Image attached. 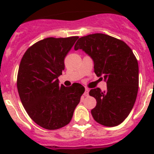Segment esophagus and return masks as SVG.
I'll list each match as a JSON object with an SVG mask.
<instances>
[{"mask_svg":"<svg viewBox=\"0 0 154 154\" xmlns=\"http://www.w3.org/2000/svg\"><path fill=\"white\" fill-rule=\"evenodd\" d=\"M89 89H88V88H85V93H84V96L85 97L89 96Z\"/></svg>","mask_w":154,"mask_h":154,"instance_id":"34e87169","label":"esophagus"}]
</instances>
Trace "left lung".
<instances>
[{
	"label": "left lung",
	"mask_w": 154,
	"mask_h": 154,
	"mask_svg": "<svg viewBox=\"0 0 154 154\" xmlns=\"http://www.w3.org/2000/svg\"><path fill=\"white\" fill-rule=\"evenodd\" d=\"M74 49H82L93 59L94 72L104 78L107 89H92L96 99L94 119L105 126H117L128 117L136 101L139 84L138 63L124 42L103 33L79 38Z\"/></svg>",
	"instance_id": "left-lung-1"
}]
</instances>
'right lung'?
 <instances>
[{"instance_id":"add662e5","label":"right lung","mask_w":154,"mask_h":154,"mask_svg":"<svg viewBox=\"0 0 154 154\" xmlns=\"http://www.w3.org/2000/svg\"><path fill=\"white\" fill-rule=\"evenodd\" d=\"M77 39H43L29 47L20 60L17 81L20 101L31 119L44 129L69 124L84 94L79 83L65 87L58 80L65 69V56Z\"/></svg>"}]
</instances>
